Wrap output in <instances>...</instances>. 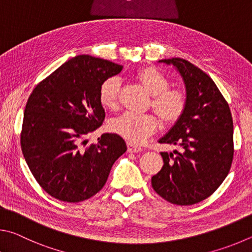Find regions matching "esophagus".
<instances>
[{
	"label": "esophagus",
	"instance_id": "34e87169",
	"mask_svg": "<svg viewBox=\"0 0 252 252\" xmlns=\"http://www.w3.org/2000/svg\"><path fill=\"white\" fill-rule=\"evenodd\" d=\"M127 151H128V153H139L143 151V148L136 146V145L131 143H127Z\"/></svg>",
	"mask_w": 252,
	"mask_h": 252
}]
</instances>
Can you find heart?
I'll list each match as a JSON object with an SVG mask.
<instances>
[{
    "instance_id": "1",
    "label": "heart",
    "mask_w": 252,
    "mask_h": 252,
    "mask_svg": "<svg viewBox=\"0 0 252 252\" xmlns=\"http://www.w3.org/2000/svg\"><path fill=\"white\" fill-rule=\"evenodd\" d=\"M135 78L142 84L152 97V107L166 123H175L183 116L187 107V95L179 88H170V79L159 69L152 66L140 68ZM121 82L109 77L103 82L98 92V99L105 109L115 110L118 107ZM159 127L158 118L151 114L125 112L113 118L108 124L112 133L121 136L131 144H142Z\"/></svg>"
}]
</instances>
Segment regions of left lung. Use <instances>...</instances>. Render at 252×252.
<instances>
[{"mask_svg":"<svg viewBox=\"0 0 252 252\" xmlns=\"http://www.w3.org/2000/svg\"><path fill=\"white\" fill-rule=\"evenodd\" d=\"M179 70L186 85L187 107L160 144L180 147L160 153L164 165L152 186L178 206L200 202L217 190L233 159V124L227 100L204 70L179 57L161 60Z\"/></svg>","mask_w":252,"mask_h":252,"instance_id":"obj_1","label":"left lung"}]
</instances>
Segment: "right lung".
<instances>
[{
	"mask_svg": "<svg viewBox=\"0 0 252 252\" xmlns=\"http://www.w3.org/2000/svg\"><path fill=\"white\" fill-rule=\"evenodd\" d=\"M122 69L107 60L78 55L39 82L30 95L22 152L39 186L56 199L79 202L96 195L114 162L127 151L116 134H103L96 144L84 140L105 119L100 85Z\"/></svg>",
	"mask_w": 252,
	"mask_h": 252,
	"instance_id": "right-lung-1",
	"label": "right lung"
}]
</instances>
